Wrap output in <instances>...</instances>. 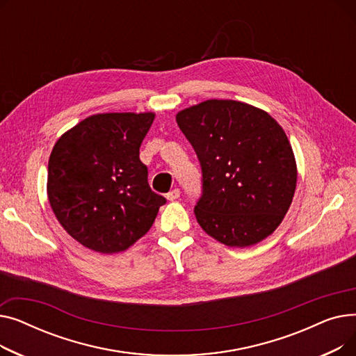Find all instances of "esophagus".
Wrapping results in <instances>:
<instances>
[{
    "label": "esophagus",
    "mask_w": 356,
    "mask_h": 356,
    "mask_svg": "<svg viewBox=\"0 0 356 356\" xmlns=\"http://www.w3.org/2000/svg\"><path fill=\"white\" fill-rule=\"evenodd\" d=\"M179 196H180V189H173V191H170L168 192L167 195H165V197H167V200H176V199H179Z\"/></svg>",
    "instance_id": "esophagus-1"
}]
</instances>
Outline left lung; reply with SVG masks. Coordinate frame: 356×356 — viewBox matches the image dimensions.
<instances>
[{"instance_id": "left-lung-1", "label": "left lung", "mask_w": 356, "mask_h": 356, "mask_svg": "<svg viewBox=\"0 0 356 356\" xmlns=\"http://www.w3.org/2000/svg\"><path fill=\"white\" fill-rule=\"evenodd\" d=\"M202 168L195 215L202 229L228 247H250L282 223L297 181L283 128L244 102L209 99L176 115Z\"/></svg>"}]
</instances>
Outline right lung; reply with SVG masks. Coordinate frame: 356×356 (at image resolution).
<instances>
[{
	"instance_id": "obj_1",
	"label": "right lung",
	"mask_w": 356,
	"mask_h": 356,
	"mask_svg": "<svg viewBox=\"0 0 356 356\" xmlns=\"http://www.w3.org/2000/svg\"><path fill=\"white\" fill-rule=\"evenodd\" d=\"M154 114L92 115L65 133L49 159L47 196L65 231L102 254L127 250L152 228L165 199L148 184L140 145Z\"/></svg>"
}]
</instances>
